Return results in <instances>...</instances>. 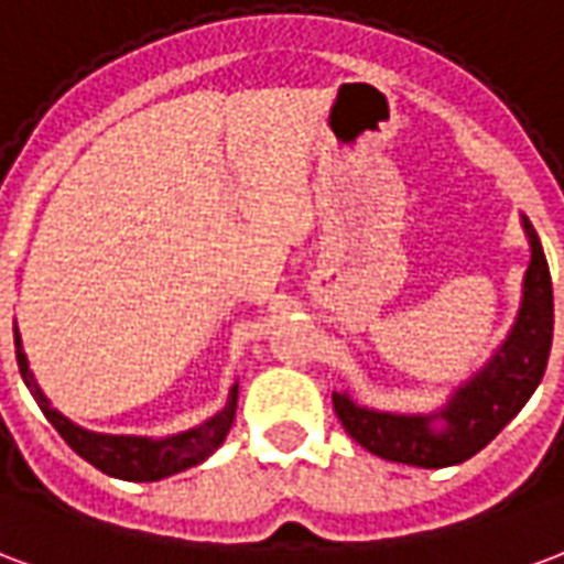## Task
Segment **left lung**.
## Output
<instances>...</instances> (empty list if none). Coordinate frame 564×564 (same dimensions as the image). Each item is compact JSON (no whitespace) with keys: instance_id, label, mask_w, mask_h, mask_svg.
Instances as JSON below:
<instances>
[{"instance_id":"8db88e82","label":"left lung","mask_w":564,"mask_h":564,"mask_svg":"<svg viewBox=\"0 0 564 564\" xmlns=\"http://www.w3.org/2000/svg\"><path fill=\"white\" fill-rule=\"evenodd\" d=\"M529 241L523 295L511 332L473 377L454 388L433 412H386L335 391V412L346 433L382 460L442 469L469 460L527 406L538 388L553 344V283L541 239L520 215Z\"/></svg>"}]
</instances>
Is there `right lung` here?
I'll use <instances>...</instances> for the list:
<instances>
[{
    "label": "right lung",
    "instance_id": "add662e5",
    "mask_svg": "<svg viewBox=\"0 0 564 564\" xmlns=\"http://www.w3.org/2000/svg\"><path fill=\"white\" fill-rule=\"evenodd\" d=\"M14 346H17V367L20 377L32 391V398L41 406V412L47 415V421L59 431V436L68 442L74 452L80 454L83 460H89L95 469L122 478V481H161L170 475L185 473L191 466L208 460L212 454L218 452L220 442L227 440L229 427L236 421V406H239V382L229 388L227 406L215 412L212 419H206L191 431L173 433V436H128V433H95L86 431L80 424H74L65 419L59 410H53V403L47 394L37 386L35 373L29 370V358L23 352V340L14 325Z\"/></svg>",
    "mask_w": 564,
    "mask_h": 564
}]
</instances>
